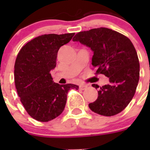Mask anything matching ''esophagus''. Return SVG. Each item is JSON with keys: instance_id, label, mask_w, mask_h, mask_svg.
Wrapping results in <instances>:
<instances>
[{"instance_id": "esophagus-1", "label": "esophagus", "mask_w": 150, "mask_h": 150, "mask_svg": "<svg viewBox=\"0 0 150 150\" xmlns=\"http://www.w3.org/2000/svg\"><path fill=\"white\" fill-rule=\"evenodd\" d=\"M79 87L81 90H84V89H86V88H87V86H86V85H84V84H81L79 86Z\"/></svg>"}]
</instances>
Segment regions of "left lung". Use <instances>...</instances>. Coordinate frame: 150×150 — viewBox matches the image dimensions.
Masks as SVG:
<instances>
[{
    "label": "left lung",
    "mask_w": 150,
    "mask_h": 150,
    "mask_svg": "<svg viewBox=\"0 0 150 150\" xmlns=\"http://www.w3.org/2000/svg\"><path fill=\"white\" fill-rule=\"evenodd\" d=\"M72 40L91 49L96 73L104 74L110 81L100 87L97 99L89 108L104 116L120 113L134 97L139 80V62L133 43L121 33L106 28L80 32Z\"/></svg>",
    "instance_id": "1"
}]
</instances>
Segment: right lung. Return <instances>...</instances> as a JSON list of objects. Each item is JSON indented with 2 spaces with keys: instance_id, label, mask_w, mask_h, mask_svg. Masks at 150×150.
<instances>
[{
  "instance_id": "1",
  "label": "right lung",
  "mask_w": 150,
  "mask_h": 150,
  "mask_svg": "<svg viewBox=\"0 0 150 150\" xmlns=\"http://www.w3.org/2000/svg\"><path fill=\"white\" fill-rule=\"evenodd\" d=\"M74 35H42L26 43L16 57L14 82L17 93L28 114L38 121H50L61 115L69 89L79 88L56 83L51 75L59 49Z\"/></svg>"
}]
</instances>
